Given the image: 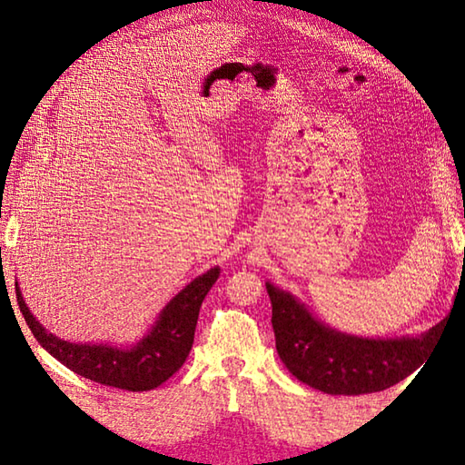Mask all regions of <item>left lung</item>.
Listing matches in <instances>:
<instances>
[{"mask_svg":"<svg viewBox=\"0 0 465 465\" xmlns=\"http://www.w3.org/2000/svg\"><path fill=\"white\" fill-rule=\"evenodd\" d=\"M272 325L285 368L310 388L331 396H361L388 390L423 363L438 325L418 338H360L313 318L290 292L265 283Z\"/></svg>","mask_w":465,"mask_h":465,"instance_id":"1","label":"left lung"}]
</instances>
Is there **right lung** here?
<instances>
[{"mask_svg":"<svg viewBox=\"0 0 465 465\" xmlns=\"http://www.w3.org/2000/svg\"><path fill=\"white\" fill-rule=\"evenodd\" d=\"M220 278V268L197 275L157 315L152 330L134 348L107 343H72L59 340L39 323L24 302L15 282L19 312L42 348L65 368L84 378L127 391H147L162 385L182 368L190 355L202 302Z\"/></svg>","mask_w":465,"mask_h":465,"instance_id":"right-lung-1","label":"right lung"}]
</instances>
